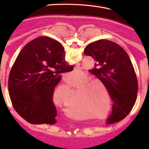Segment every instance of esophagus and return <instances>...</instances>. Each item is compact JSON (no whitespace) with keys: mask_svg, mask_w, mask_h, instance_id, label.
I'll return each mask as SVG.
<instances>
[{"mask_svg":"<svg viewBox=\"0 0 149 149\" xmlns=\"http://www.w3.org/2000/svg\"><path fill=\"white\" fill-rule=\"evenodd\" d=\"M76 73H77V72H76V71H74V72H73V73H72V74H73V75H74L75 74H76Z\"/></svg>","mask_w":149,"mask_h":149,"instance_id":"esophagus-1","label":"esophagus"}]
</instances>
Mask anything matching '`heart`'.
<instances>
[{
  "mask_svg": "<svg viewBox=\"0 0 149 149\" xmlns=\"http://www.w3.org/2000/svg\"><path fill=\"white\" fill-rule=\"evenodd\" d=\"M96 79H90L85 73L81 72L77 75H70L66 79V85H59L52 93L53 102L57 105H66L69 109L78 111L77 105L70 99V93L77 89V97L83 102L85 108L95 118H101L108 116L110 106L107 113V104L105 96L98 91L94 84H97ZM107 97V96H106Z\"/></svg>",
  "mask_w": 149,
  "mask_h": 149,
  "instance_id": "1",
  "label": "heart"
}]
</instances>
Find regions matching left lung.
I'll use <instances>...</instances> for the list:
<instances>
[{
    "label": "left lung",
    "mask_w": 149,
    "mask_h": 149,
    "mask_svg": "<svg viewBox=\"0 0 149 149\" xmlns=\"http://www.w3.org/2000/svg\"><path fill=\"white\" fill-rule=\"evenodd\" d=\"M84 54L94 59L95 63L90 72L102 82L113 102L107 123L123 120L134 106L138 88L136 75L127 52L118 44L102 39L88 45Z\"/></svg>",
    "instance_id": "1"
}]
</instances>
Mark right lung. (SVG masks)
I'll return each instance as SVG.
<instances>
[{
  "label": "right lung",
  "mask_w": 149,
  "mask_h": 149,
  "mask_svg": "<svg viewBox=\"0 0 149 149\" xmlns=\"http://www.w3.org/2000/svg\"><path fill=\"white\" fill-rule=\"evenodd\" d=\"M65 56L61 44L47 36L31 41L19 53L9 74L8 90L13 106L28 122L56 123L52 93L62 73L74 68Z\"/></svg>",
  "instance_id": "right-lung-1"
}]
</instances>
